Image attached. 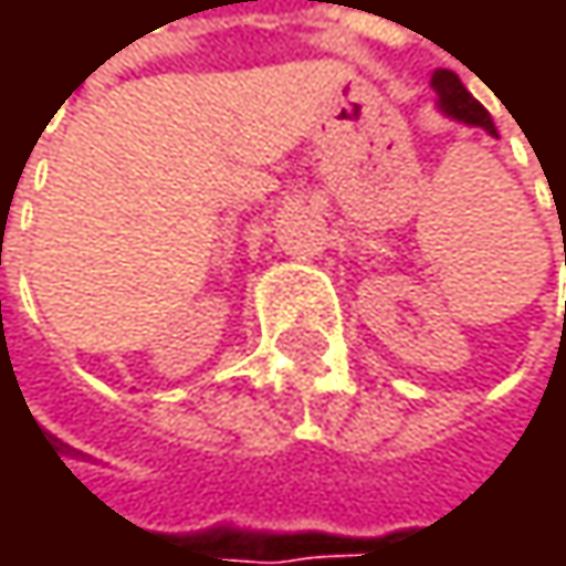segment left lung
I'll return each instance as SVG.
<instances>
[{"instance_id": "8db88e82", "label": "left lung", "mask_w": 566, "mask_h": 566, "mask_svg": "<svg viewBox=\"0 0 566 566\" xmlns=\"http://www.w3.org/2000/svg\"><path fill=\"white\" fill-rule=\"evenodd\" d=\"M432 87L439 91V104H442L446 114H452V117H459V120H465V124H475V127H485L489 134H495L492 114L469 94V87L459 81L455 71H446V67L436 71V74H432Z\"/></svg>"}]
</instances>
